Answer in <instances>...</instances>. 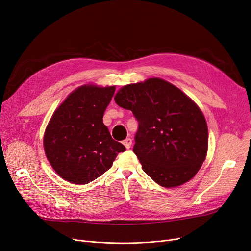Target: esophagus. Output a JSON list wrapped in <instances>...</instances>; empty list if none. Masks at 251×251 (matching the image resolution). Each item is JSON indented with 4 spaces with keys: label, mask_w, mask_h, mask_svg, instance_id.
<instances>
[{
    "label": "esophagus",
    "mask_w": 251,
    "mask_h": 251,
    "mask_svg": "<svg viewBox=\"0 0 251 251\" xmlns=\"http://www.w3.org/2000/svg\"><path fill=\"white\" fill-rule=\"evenodd\" d=\"M131 144H132V140H131V138H129V137H127L126 140L123 142V145L127 148V149H129V148L131 147Z\"/></svg>",
    "instance_id": "esophagus-1"
}]
</instances>
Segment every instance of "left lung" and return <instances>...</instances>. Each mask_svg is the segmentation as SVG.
Wrapping results in <instances>:
<instances>
[{
    "label": "left lung",
    "instance_id": "obj_1",
    "mask_svg": "<svg viewBox=\"0 0 251 251\" xmlns=\"http://www.w3.org/2000/svg\"><path fill=\"white\" fill-rule=\"evenodd\" d=\"M115 101L137 120L133 152L151 179L171 188L196 176L207 156L208 127L186 94L154 77L124 86Z\"/></svg>",
    "mask_w": 251,
    "mask_h": 251
}]
</instances>
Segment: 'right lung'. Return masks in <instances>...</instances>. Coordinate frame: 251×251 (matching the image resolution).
<instances>
[{"label": "right lung", "instance_id": "obj_1", "mask_svg": "<svg viewBox=\"0 0 251 251\" xmlns=\"http://www.w3.org/2000/svg\"><path fill=\"white\" fill-rule=\"evenodd\" d=\"M115 87L85 85L73 91L55 109L45 129V155L61 178L88 184L109 170L126 148L111 138L103 114Z\"/></svg>", "mask_w": 251, "mask_h": 251}]
</instances>
